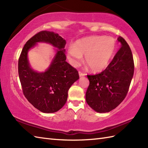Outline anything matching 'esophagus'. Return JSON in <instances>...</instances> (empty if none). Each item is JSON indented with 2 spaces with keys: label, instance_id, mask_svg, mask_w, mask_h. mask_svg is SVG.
I'll use <instances>...</instances> for the list:
<instances>
[{
  "label": "esophagus",
  "instance_id": "esophagus-1",
  "mask_svg": "<svg viewBox=\"0 0 148 148\" xmlns=\"http://www.w3.org/2000/svg\"><path fill=\"white\" fill-rule=\"evenodd\" d=\"M79 75L80 77H82V76H85L86 74L84 73V72H82L79 71Z\"/></svg>",
  "mask_w": 148,
  "mask_h": 148
}]
</instances>
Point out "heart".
<instances>
[{
	"instance_id": "1",
	"label": "heart",
	"mask_w": 148,
	"mask_h": 148,
	"mask_svg": "<svg viewBox=\"0 0 148 148\" xmlns=\"http://www.w3.org/2000/svg\"><path fill=\"white\" fill-rule=\"evenodd\" d=\"M116 48V40L111 37L91 36L77 40L69 48L67 56L71 64L76 67L85 55V62L93 72L105 69L112 59Z\"/></svg>"
}]
</instances>
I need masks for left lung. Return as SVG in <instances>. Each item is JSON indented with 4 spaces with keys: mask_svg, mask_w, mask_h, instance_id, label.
Segmentation results:
<instances>
[{
    "mask_svg": "<svg viewBox=\"0 0 148 148\" xmlns=\"http://www.w3.org/2000/svg\"><path fill=\"white\" fill-rule=\"evenodd\" d=\"M118 40L121 48L104 71L87 75L90 84L86 101L98 112H108L115 109L126 97L134 76V62L129 45L122 37Z\"/></svg>",
    "mask_w": 148,
    "mask_h": 148,
    "instance_id": "8db88e82",
    "label": "left lung"
}]
</instances>
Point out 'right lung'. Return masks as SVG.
Returning <instances> with one entry per match:
<instances>
[{"label":"right lung","mask_w":148,"mask_h":148,"mask_svg":"<svg viewBox=\"0 0 148 148\" xmlns=\"http://www.w3.org/2000/svg\"><path fill=\"white\" fill-rule=\"evenodd\" d=\"M39 42L51 43L59 50L50 67L37 73L29 67L27 51ZM66 40L58 34L42 30L28 40L18 60V75L25 97L34 108L45 113L58 111L67 100L68 90L79 76L76 69L66 62Z\"/></svg>","instance_id":"obj_1"}]
</instances>
